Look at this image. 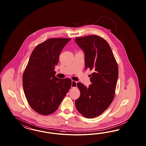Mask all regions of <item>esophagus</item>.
<instances>
[{"label":"esophagus","instance_id":"obj_1","mask_svg":"<svg viewBox=\"0 0 146 146\" xmlns=\"http://www.w3.org/2000/svg\"><path fill=\"white\" fill-rule=\"evenodd\" d=\"M77 87V82L75 81H72L71 87L72 88H76Z\"/></svg>","mask_w":146,"mask_h":146}]
</instances>
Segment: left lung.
<instances>
[{
    "label": "left lung",
    "instance_id": "8db88e82",
    "mask_svg": "<svg viewBox=\"0 0 146 146\" xmlns=\"http://www.w3.org/2000/svg\"><path fill=\"white\" fill-rule=\"evenodd\" d=\"M75 40L84 52L85 69L93 72L88 87L77 84L80 96L75 106L81 115L93 118L106 110L114 98L118 65L110 45L102 37L93 35L76 37Z\"/></svg>",
    "mask_w": 146,
    "mask_h": 146
}]
</instances>
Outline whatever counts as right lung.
Wrapping results in <instances>:
<instances>
[{"label":"right lung","instance_id":"1","mask_svg":"<svg viewBox=\"0 0 146 146\" xmlns=\"http://www.w3.org/2000/svg\"><path fill=\"white\" fill-rule=\"evenodd\" d=\"M70 38H50L33 51L23 74V91L31 108L42 115L57 110L70 89V79L55 76L54 68Z\"/></svg>","mask_w":146,"mask_h":146}]
</instances>
